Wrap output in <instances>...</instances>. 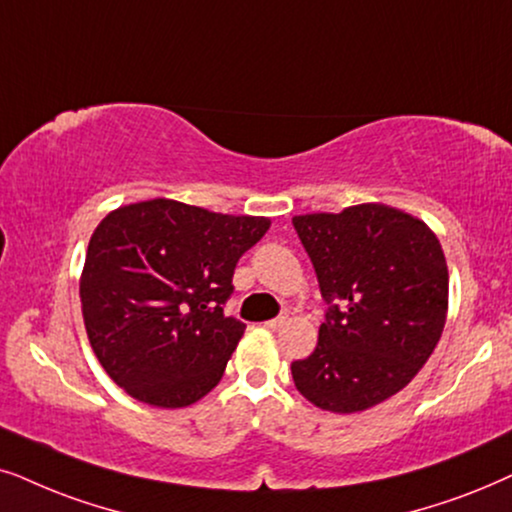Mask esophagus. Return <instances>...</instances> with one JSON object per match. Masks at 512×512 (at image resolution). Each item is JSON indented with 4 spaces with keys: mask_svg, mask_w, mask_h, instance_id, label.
Instances as JSON below:
<instances>
[{
    "mask_svg": "<svg viewBox=\"0 0 512 512\" xmlns=\"http://www.w3.org/2000/svg\"><path fill=\"white\" fill-rule=\"evenodd\" d=\"M285 323H288V316H278V318L267 320V323H264V325H267L269 330H281V327H283Z\"/></svg>",
    "mask_w": 512,
    "mask_h": 512,
    "instance_id": "esophagus-1",
    "label": "esophagus"
}]
</instances>
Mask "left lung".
I'll return each instance as SVG.
<instances>
[{
    "mask_svg": "<svg viewBox=\"0 0 512 512\" xmlns=\"http://www.w3.org/2000/svg\"><path fill=\"white\" fill-rule=\"evenodd\" d=\"M292 224L327 304L316 351L292 363L297 391L337 414L384 403L417 377L445 327L449 274L438 236L381 203Z\"/></svg>",
    "mask_w": 512,
    "mask_h": 512,
    "instance_id": "obj_1",
    "label": "left lung"
}]
</instances>
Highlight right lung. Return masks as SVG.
<instances>
[{
    "instance_id": "obj_1",
    "label": "right lung",
    "mask_w": 512,
    "mask_h": 512,
    "mask_svg": "<svg viewBox=\"0 0 512 512\" xmlns=\"http://www.w3.org/2000/svg\"><path fill=\"white\" fill-rule=\"evenodd\" d=\"M269 224L152 199L112 210L95 227L81 313L93 353L128 395L175 410L220 384L245 330L224 316L231 278Z\"/></svg>"
}]
</instances>
